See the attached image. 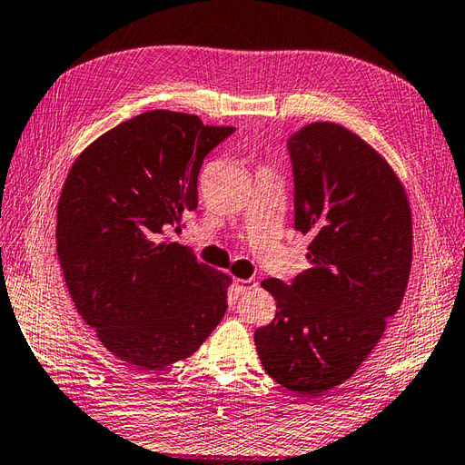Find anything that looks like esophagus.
Wrapping results in <instances>:
<instances>
[{"label": "esophagus", "mask_w": 465, "mask_h": 465, "mask_svg": "<svg viewBox=\"0 0 465 465\" xmlns=\"http://www.w3.org/2000/svg\"><path fill=\"white\" fill-rule=\"evenodd\" d=\"M256 286V282L254 280H242V278H234V292L236 293H246V292H251L252 288Z\"/></svg>", "instance_id": "1"}]
</instances>
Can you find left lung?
Returning <instances> with one entry per match:
<instances>
[{"label": "left lung", "mask_w": 465, "mask_h": 465, "mask_svg": "<svg viewBox=\"0 0 465 465\" xmlns=\"http://www.w3.org/2000/svg\"><path fill=\"white\" fill-rule=\"evenodd\" d=\"M293 226L310 268L268 278L276 318L254 333L268 375L310 399L347 381L399 312L412 264V214L401 179L357 134L313 122L292 134Z\"/></svg>", "instance_id": "obj_1"}]
</instances>
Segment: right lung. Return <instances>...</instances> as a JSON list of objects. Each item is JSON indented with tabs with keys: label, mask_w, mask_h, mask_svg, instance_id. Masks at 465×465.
Here are the masks:
<instances>
[{
	"label": "right lung",
	"mask_w": 465,
	"mask_h": 465,
	"mask_svg": "<svg viewBox=\"0 0 465 465\" xmlns=\"http://www.w3.org/2000/svg\"><path fill=\"white\" fill-rule=\"evenodd\" d=\"M234 132L152 110L76 157L56 207V254L76 312L142 371L195 353L226 312L231 278L163 241L197 209L203 160Z\"/></svg>",
	"instance_id": "1"
}]
</instances>
